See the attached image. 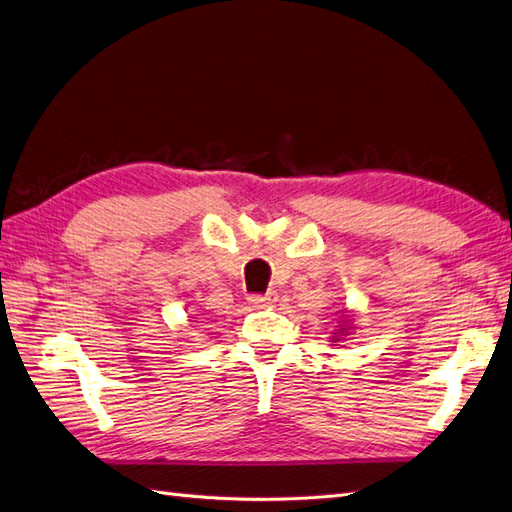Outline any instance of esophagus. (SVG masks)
<instances>
[{"instance_id": "esophagus-1", "label": "esophagus", "mask_w": 512, "mask_h": 512, "mask_svg": "<svg viewBox=\"0 0 512 512\" xmlns=\"http://www.w3.org/2000/svg\"><path fill=\"white\" fill-rule=\"evenodd\" d=\"M276 299H278V295L273 291L265 293V295H249V304H252L254 308H267L276 302Z\"/></svg>"}]
</instances>
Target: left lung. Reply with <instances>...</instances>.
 Here are the masks:
<instances>
[{
  "instance_id": "8db88e82",
  "label": "left lung",
  "mask_w": 512,
  "mask_h": 512,
  "mask_svg": "<svg viewBox=\"0 0 512 512\" xmlns=\"http://www.w3.org/2000/svg\"><path fill=\"white\" fill-rule=\"evenodd\" d=\"M352 330H354V317H352V313L350 310H343V315H341V319L336 321V326H334V332H332V343H341V341H345L347 336L352 334Z\"/></svg>"
}]
</instances>
